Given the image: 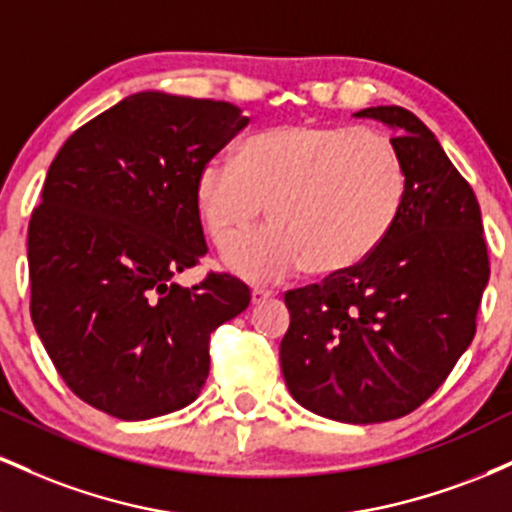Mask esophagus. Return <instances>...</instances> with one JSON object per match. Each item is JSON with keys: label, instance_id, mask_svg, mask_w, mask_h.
Instances as JSON below:
<instances>
[{"label": "esophagus", "instance_id": "esophagus-1", "mask_svg": "<svg viewBox=\"0 0 512 512\" xmlns=\"http://www.w3.org/2000/svg\"><path fill=\"white\" fill-rule=\"evenodd\" d=\"M250 296H252V305H260V303L267 301V298H272V296H274V291L262 289V286H255V289H252Z\"/></svg>", "mask_w": 512, "mask_h": 512}]
</instances>
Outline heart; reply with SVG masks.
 Wrapping results in <instances>:
<instances>
[{"label":"heart","instance_id":"heart-1","mask_svg":"<svg viewBox=\"0 0 512 512\" xmlns=\"http://www.w3.org/2000/svg\"><path fill=\"white\" fill-rule=\"evenodd\" d=\"M407 173L385 134L356 127L284 125L248 139L240 161L216 154L195 182L199 216L216 243L268 204L273 223L223 245V262L250 281L284 279L308 264L339 274L390 236Z\"/></svg>","mask_w":512,"mask_h":512}]
</instances>
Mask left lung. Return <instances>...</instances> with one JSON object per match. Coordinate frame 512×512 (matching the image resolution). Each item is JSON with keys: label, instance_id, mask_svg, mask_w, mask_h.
Masks as SVG:
<instances>
[{"label": "left lung", "instance_id": "left-lung-1", "mask_svg": "<svg viewBox=\"0 0 512 512\" xmlns=\"http://www.w3.org/2000/svg\"><path fill=\"white\" fill-rule=\"evenodd\" d=\"M392 127L407 197L373 255L322 284L286 291L281 373L301 407L380 424L426 402L477 332L489 252L479 202L436 134L399 105L358 110Z\"/></svg>", "mask_w": 512, "mask_h": 512}]
</instances>
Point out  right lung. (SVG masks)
I'll return each mask as SVG.
<instances>
[{
  "label": "right lung",
  "instance_id": "1",
  "mask_svg": "<svg viewBox=\"0 0 512 512\" xmlns=\"http://www.w3.org/2000/svg\"><path fill=\"white\" fill-rule=\"evenodd\" d=\"M248 122L231 103L142 91L52 161L28 223L31 317L69 390L115 419L195 402L211 332L248 308L231 274L173 281L207 255L199 168Z\"/></svg>",
  "mask_w": 512,
  "mask_h": 512
}]
</instances>
